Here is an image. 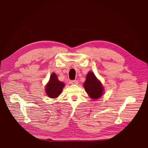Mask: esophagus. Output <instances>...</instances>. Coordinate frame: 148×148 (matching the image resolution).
<instances>
[{
  "label": "esophagus",
  "instance_id": "esophagus-1",
  "mask_svg": "<svg viewBox=\"0 0 148 148\" xmlns=\"http://www.w3.org/2000/svg\"><path fill=\"white\" fill-rule=\"evenodd\" d=\"M71 83L72 85H77L78 84V82L77 80H72V81L71 82Z\"/></svg>",
  "mask_w": 148,
  "mask_h": 148
}]
</instances>
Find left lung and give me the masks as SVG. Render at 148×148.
Listing matches in <instances>:
<instances>
[{
	"instance_id": "1",
	"label": "left lung",
	"mask_w": 148,
	"mask_h": 148,
	"mask_svg": "<svg viewBox=\"0 0 148 148\" xmlns=\"http://www.w3.org/2000/svg\"><path fill=\"white\" fill-rule=\"evenodd\" d=\"M86 92L92 100L101 98L103 95L104 88L101 82L96 77L92 72H88L83 83Z\"/></svg>"
}]
</instances>
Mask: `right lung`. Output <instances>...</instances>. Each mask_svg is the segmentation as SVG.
<instances>
[{
  "label": "right lung",
  "instance_id": "obj_1",
  "mask_svg": "<svg viewBox=\"0 0 148 148\" xmlns=\"http://www.w3.org/2000/svg\"><path fill=\"white\" fill-rule=\"evenodd\" d=\"M65 83L60 82L54 72L50 75V79L45 86V92L50 98H56L61 95Z\"/></svg>",
  "mask_w": 148,
  "mask_h": 148
}]
</instances>
